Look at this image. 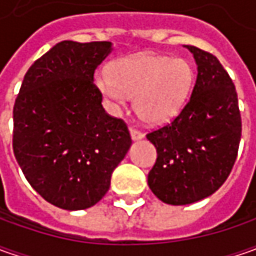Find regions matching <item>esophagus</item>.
<instances>
[{
	"mask_svg": "<svg viewBox=\"0 0 256 256\" xmlns=\"http://www.w3.org/2000/svg\"><path fill=\"white\" fill-rule=\"evenodd\" d=\"M130 132H131V138H132V140H141V138H144L142 131H140V130H136V128H131Z\"/></svg>",
	"mask_w": 256,
	"mask_h": 256,
	"instance_id": "34e87169",
	"label": "esophagus"
}]
</instances>
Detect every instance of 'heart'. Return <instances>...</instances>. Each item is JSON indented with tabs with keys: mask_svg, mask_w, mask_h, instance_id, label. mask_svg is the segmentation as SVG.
Wrapping results in <instances>:
<instances>
[{
	"mask_svg": "<svg viewBox=\"0 0 256 256\" xmlns=\"http://www.w3.org/2000/svg\"><path fill=\"white\" fill-rule=\"evenodd\" d=\"M194 70L181 56L142 54L124 58L101 72L95 85L114 108H121L134 96L136 115L148 124L168 121L181 110L191 92Z\"/></svg>",
	"mask_w": 256,
	"mask_h": 256,
	"instance_id": "obj_1",
	"label": "heart"
}]
</instances>
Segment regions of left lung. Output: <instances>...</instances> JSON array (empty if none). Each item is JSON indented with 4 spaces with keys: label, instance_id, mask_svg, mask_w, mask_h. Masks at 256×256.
Returning <instances> with one entry per match:
<instances>
[{
    "label": "left lung",
    "instance_id": "8db88e82",
    "mask_svg": "<svg viewBox=\"0 0 256 256\" xmlns=\"http://www.w3.org/2000/svg\"><path fill=\"white\" fill-rule=\"evenodd\" d=\"M186 48L198 65L191 96L171 122L146 134L156 148L148 185L171 205L201 201L226 181L242 132L231 76L215 55L192 45Z\"/></svg>",
    "mask_w": 256,
    "mask_h": 256
}]
</instances>
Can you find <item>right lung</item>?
I'll return each mask as SVG.
<instances>
[{
  "mask_svg": "<svg viewBox=\"0 0 256 256\" xmlns=\"http://www.w3.org/2000/svg\"><path fill=\"white\" fill-rule=\"evenodd\" d=\"M111 48L108 41L58 42L30 66L15 98V158L35 191L62 210L102 200L132 144L94 84Z\"/></svg>",
  "mask_w": 256,
  "mask_h": 256,
  "instance_id": "right-lung-1",
  "label": "right lung"
}]
</instances>
